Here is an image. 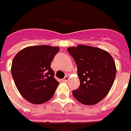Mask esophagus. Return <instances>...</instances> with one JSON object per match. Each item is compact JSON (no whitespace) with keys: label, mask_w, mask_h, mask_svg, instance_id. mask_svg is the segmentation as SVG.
Returning <instances> with one entry per match:
<instances>
[{"label":"esophagus","mask_w":131,"mask_h":131,"mask_svg":"<svg viewBox=\"0 0 131 131\" xmlns=\"http://www.w3.org/2000/svg\"><path fill=\"white\" fill-rule=\"evenodd\" d=\"M69 80V75H66L65 77H64V78L62 80V81L63 82H68V80Z\"/></svg>","instance_id":"34e87169"}]
</instances>
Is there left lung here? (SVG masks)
Returning <instances> with one entry per match:
<instances>
[{
	"label": "left lung",
	"mask_w": 131,
	"mask_h": 131,
	"mask_svg": "<svg viewBox=\"0 0 131 131\" xmlns=\"http://www.w3.org/2000/svg\"><path fill=\"white\" fill-rule=\"evenodd\" d=\"M67 51L77 66L80 88L72 92L74 98L87 105H95L108 94L114 82L116 67L107 51L80 44Z\"/></svg>",
	"instance_id": "1"
}]
</instances>
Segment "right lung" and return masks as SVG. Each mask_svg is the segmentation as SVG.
Here are the masks:
<instances>
[{
    "mask_svg": "<svg viewBox=\"0 0 131 131\" xmlns=\"http://www.w3.org/2000/svg\"><path fill=\"white\" fill-rule=\"evenodd\" d=\"M59 51L58 47L31 46L14 57L12 77L18 92L29 103L42 104L54 96L59 82L54 79L51 63Z\"/></svg>",
    "mask_w": 131,
    "mask_h": 131,
    "instance_id": "add662e5",
    "label": "right lung"
}]
</instances>
